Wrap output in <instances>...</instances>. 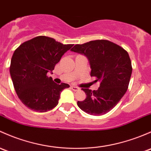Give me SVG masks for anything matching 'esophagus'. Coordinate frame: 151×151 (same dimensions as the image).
Returning a JSON list of instances; mask_svg holds the SVG:
<instances>
[{
	"label": "esophagus",
	"mask_w": 151,
	"mask_h": 151,
	"mask_svg": "<svg viewBox=\"0 0 151 151\" xmlns=\"http://www.w3.org/2000/svg\"><path fill=\"white\" fill-rule=\"evenodd\" d=\"M71 88L73 90H74V91H78V90H80V88H79L78 87H76V86H71Z\"/></svg>",
	"instance_id": "esophagus-1"
}]
</instances>
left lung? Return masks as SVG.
<instances>
[{"label": "left lung", "instance_id": "1", "mask_svg": "<svg viewBox=\"0 0 151 151\" xmlns=\"http://www.w3.org/2000/svg\"><path fill=\"white\" fill-rule=\"evenodd\" d=\"M71 50L88 57L90 75L96 77V82H101L97 90L82 88L87 97L83 101H77V106L90 115L109 112L119 102L129 86L132 67L127 51L107 40L77 44Z\"/></svg>", "mask_w": 151, "mask_h": 151}]
</instances>
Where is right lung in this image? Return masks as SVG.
I'll use <instances>...</instances> for the list:
<instances>
[{"mask_svg": "<svg viewBox=\"0 0 151 151\" xmlns=\"http://www.w3.org/2000/svg\"><path fill=\"white\" fill-rule=\"evenodd\" d=\"M73 45H63L47 36H37L16 49L11 61V77L17 96L28 109L46 112L58 105L61 92L69 85H57L47 73L53 71Z\"/></svg>", "mask_w": 151, "mask_h": 151, "instance_id": "1", "label": "right lung"}]
</instances>
